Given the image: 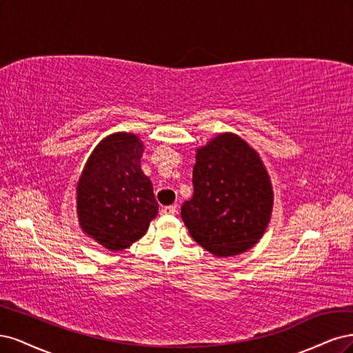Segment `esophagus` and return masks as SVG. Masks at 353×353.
Returning <instances> with one entry per match:
<instances>
[{
    "mask_svg": "<svg viewBox=\"0 0 353 353\" xmlns=\"http://www.w3.org/2000/svg\"><path fill=\"white\" fill-rule=\"evenodd\" d=\"M177 212V207L176 205H168V207H163L161 208V214L164 215H174Z\"/></svg>",
    "mask_w": 353,
    "mask_h": 353,
    "instance_id": "obj_1",
    "label": "esophagus"
}]
</instances>
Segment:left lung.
<instances>
[{"mask_svg":"<svg viewBox=\"0 0 353 353\" xmlns=\"http://www.w3.org/2000/svg\"><path fill=\"white\" fill-rule=\"evenodd\" d=\"M193 196L181 220L193 241L214 256L246 252L271 219L274 193L259 154L236 133H220L196 148Z\"/></svg>","mask_w":353,"mask_h":353,"instance_id":"left-lung-1","label":"left lung"}]
</instances>
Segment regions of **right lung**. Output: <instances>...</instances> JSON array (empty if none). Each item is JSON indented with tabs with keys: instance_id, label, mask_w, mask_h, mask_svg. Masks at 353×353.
I'll use <instances>...</instances> for the list:
<instances>
[{
	"instance_id": "right-lung-1",
	"label": "right lung",
	"mask_w": 353,
	"mask_h": 353,
	"mask_svg": "<svg viewBox=\"0 0 353 353\" xmlns=\"http://www.w3.org/2000/svg\"><path fill=\"white\" fill-rule=\"evenodd\" d=\"M143 148L134 133L108 134L79 176V225L110 251H123L139 241L158 214L152 183L141 168Z\"/></svg>"
}]
</instances>
